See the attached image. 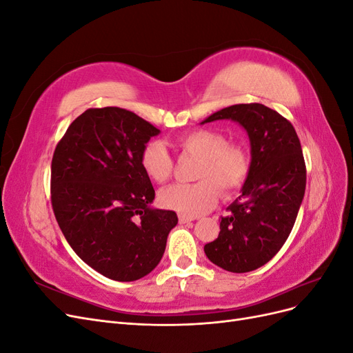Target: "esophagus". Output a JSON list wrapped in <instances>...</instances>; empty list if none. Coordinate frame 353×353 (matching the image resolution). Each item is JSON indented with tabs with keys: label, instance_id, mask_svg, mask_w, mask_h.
<instances>
[{
	"label": "esophagus",
	"instance_id": "1",
	"mask_svg": "<svg viewBox=\"0 0 353 353\" xmlns=\"http://www.w3.org/2000/svg\"><path fill=\"white\" fill-rule=\"evenodd\" d=\"M178 219H179V223H188V222H191V221H194L196 218H194V216H185V215H179V216H178Z\"/></svg>",
	"mask_w": 353,
	"mask_h": 353
}]
</instances>
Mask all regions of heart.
I'll return each mask as SVG.
<instances>
[{
	"label": "heart",
	"instance_id": "1",
	"mask_svg": "<svg viewBox=\"0 0 353 353\" xmlns=\"http://www.w3.org/2000/svg\"><path fill=\"white\" fill-rule=\"evenodd\" d=\"M179 150L199 157L191 184H175L160 193L162 206L179 215L196 216L215 206L218 190L231 196L248 181L252 159L248 148L228 144L227 137L210 130H194L176 138ZM140 165L153 183L162 184L172 175L174 159L162 141H147L140 153Z\"/></svg>",
	"mask_w": 353,
	"mask_h": 353
}]
</instances>
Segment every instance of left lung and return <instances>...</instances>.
<instances>
[{
  "label": "left lung",
  "mask_w": 353,
  "mask_h": 353,
  "mask_svg": "<svg viewBox=\"0 0 353 353\" xmlns=\"http://www.w3.org/2000/svg\"><path fill=\"white\" fill-rule=\"evenodd\" d=\"M219 119L236 121L248 131L252 169L205 253L222 270L241 274L270 262L290 236L305 196L306 166L293 125L279 112L259 103L234 104L203 123Z\"/></svg>",
  "instance_id": "1"
}]
</instances>
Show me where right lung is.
Segmentation results:
<instances>
[{"label":"right lung","mask_w":353,"mask_h":353,"mask_svg":"<svg viewBox=\"0 0 353 353\" xmlns=\"http://www.w3.org/2000/svg\"><path fill=\"white\" fill-rule=\"evenodd\" d=\"M160 131L121 108L88 109L57 143L51 160V205L70 248L92 270L135 281L162 259L172 210L152 209L154 188L140 165Z\"/></svg>","instance_id":"add662e5"}]
</instances>
